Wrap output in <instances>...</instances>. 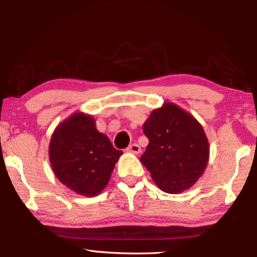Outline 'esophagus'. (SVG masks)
<instances>
[{
    "label": "esophagus",
    "instance_id": "esophagus-1",
    "mask_svg": "<svg viewBox=\"0 0 257 257\" xmlns=\"http://www.w3.org/2000/svg\"><path fill=\"white\" fill-rule=\"evenodd\" d=\"M127 151L129 152V153H134V154H139L141 153V151H142V149H141V146H139L138 144H133V145H130L128 149H127Z\"/></svg>",
    "mask_w": 257,
    "mask_h": 257
}]
</instances>
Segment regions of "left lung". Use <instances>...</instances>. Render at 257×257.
Returning a JSON list of instances; mask_svg holds the SVG:
<instances>
[{"label":"left lung","instance_id":"left-lung-1","mask_svg":"<svg viewBox=\"0 0 257 257\" xmlns=\"http://www.w3.org/2000/svg\"><path fill=\"white\" fill-rule=\"evenodd\" d=\"M143 132L150 143L141 162L161 190L182 193L201 178L210 146L202 124L190 113L165 102L151 112Z\"/></svg>","mask_w":257,"mask_h":257}]
</instances>
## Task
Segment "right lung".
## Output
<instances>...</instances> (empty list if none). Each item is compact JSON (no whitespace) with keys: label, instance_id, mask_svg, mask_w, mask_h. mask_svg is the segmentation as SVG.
<instances>
[{"label":"right lung","instance_id":"obj_1","mask_svg":"<svg viewBox=\"0 0 257 257\" xmlns=\"http://www.w3.org/2000/svg\"><path fill=\"white\" fill-rule=\"evenodd\" d=\"M50 163L59 181L82 196H96L107 186L122 151L96 129L92 115L76 112L52 134Z\"/></svg>","mask_w":257,"mask_h":257}]
</instances>
